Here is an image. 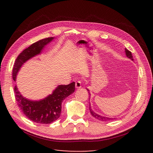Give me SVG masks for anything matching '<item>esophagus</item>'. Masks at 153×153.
Instances as JSON below:
<instances>
[{
	"mask_svg": "<svg viewBox=\"0 0 153 153\" xmlns=\"http://www.w3.org/2000/svg\"><path fill=\"white\" fill-rule=\"evenodd\" d=\"M82 80H78L75 83V87L76 89H79L82 87Z\"/></svg>",
	"mask_w": 153,
	"mask_h": 153,
	"instance_id": "esophagus-1",
	"label": "esophagus"
}]
</instances>
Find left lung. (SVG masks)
<instances>
[{
    "instance_id": "left-lung-1",
    "label": "left lung",
    "mask_w": 153,
    "mask_h": 153,
    "mask_svg": "<svg viewBox=\"0 0 153 153\" xmlns=\"http://www.w3.org/2000/svg\"><path fill=\"white\" fill-rule=\"evenodd\" d=\"M125 52H126V56L129 58L131 60H133V56H132V54H131V52H130V51H129L128 49L125 48ZM89 95H90V93H89ZM89 109H90V112H91V115L93 116L94 117L98 119V120H100V121H110V120H112L113 119L112 118H108V117H103V116H101V115L97 114L96 113H95L94 112H93L91 109V106L89 105Z\"/></svg>"
}]
</instances>
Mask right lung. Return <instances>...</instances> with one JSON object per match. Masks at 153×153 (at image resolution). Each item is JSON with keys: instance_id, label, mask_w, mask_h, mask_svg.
Instances as JSON below:
<instances>
[{"instance_id": "right-lung-1", "label": "right lung", "mask_w": 153, "mask_h": 153, "mask_svg": "<svg viewBox=\"0 0 153 153\" xmlns=\"http://www.w3.org/2000/svg\"><path fill=\"white\" fill-rule=\"evenodd\" d=\"M53 39V37L41 39L31 45L18 55L13 68V78L16 80V76L22 64L31 57L39 54L45 46ZM75 89V83L69 85L58 86L53 93L45 99L39 101L27 100L23 97L16 86L14 87L15 100L22 112L30 121L40 124H50L56 121L61 114L62 101Z\"/></svg>"}]
</instances>
